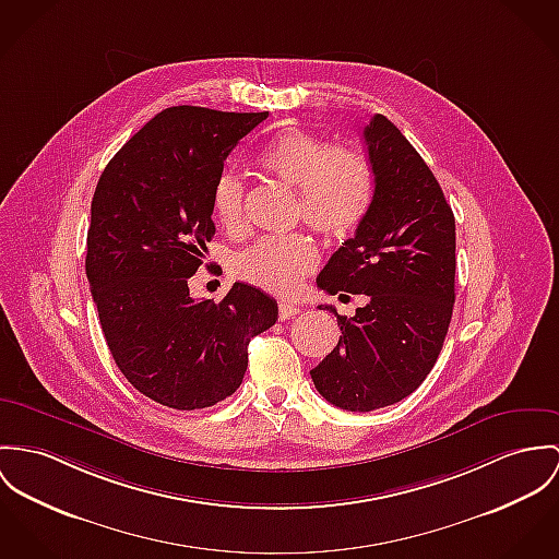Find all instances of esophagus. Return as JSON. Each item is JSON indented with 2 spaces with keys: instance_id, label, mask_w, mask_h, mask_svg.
Listing matches in <instances>:
<instances>
[{
  "instance_id": "esophagus-1",
  "label": "esophagus",
  "mask_w": 559,
  "mask_h": 559,
  "mask_svg": "<svg viewBox=\"0 0 559 559\" xmlns=\"http://www.w3.org/2000/svg\"><path fill=\"white\" fill-rule=\"evenodd\" d=\"M299 313V307L293 304H280V320H288V318H293V316H297Z\"/></svg>"
}]
</instances>
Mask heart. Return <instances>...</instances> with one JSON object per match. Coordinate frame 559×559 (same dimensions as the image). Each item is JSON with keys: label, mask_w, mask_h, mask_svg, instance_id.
Masks as SVG:
<instances>
[{"label": "heart", "mask_w": 559, "mask_h": 559, "mask_svg": "<svg viewBox=\"0 0 559 559\" xmlns=\"http://www.w3.org/2000/svg\"><path fill=\"white\" fill-rule=\"evenodd\" d=\"M264 170L299 188V215L329 239L348 237L362 222L371 201L367 162L346 147H329L322 139L288 130L260 153ZM246 186L239 175L224 173L213 192V209L222 226L243 222ZM318 264V248L301 233L269 235L237 258L241 280L280 297L295 295L305 275Z\"/></svg>", "instance_id": "obj_1"}]
</instances>
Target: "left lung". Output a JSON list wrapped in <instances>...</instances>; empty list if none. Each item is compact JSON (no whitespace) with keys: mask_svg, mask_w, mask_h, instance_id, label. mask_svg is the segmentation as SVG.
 Wrapping results in <instances>:
<instances>
[{"mask_svg":"<svg viewBox=\"0 0 559 559\" xmlns=\"http://www.w3.org/2000/svg\"><path fill=\"white\" fill-rule=\"evenodd\" d=\"M362 139L373 197L355 237L316 282L329 295H365L367 304L353 318L326 305L342 335L309 371L329 404L350 412L397 404L423 384L455 305V215L438 179L384 115L371 117Z\"/></svg>","mask_w":559,"mask_h":559,"instance_id":"8db88e82","label":"left lung"}]
</instances>
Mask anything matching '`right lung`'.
I'll return each mask as SVG.
<instances>
[{
    "label": "right lung",
    "mask_w": 559,
    "mask_h": 559,
    "mask_svg": "<svg viewBox=\"0 0 559 559\" xmlns=\"http://www.w3.org/2000/svg\"><path fill=\"white\" fill-rule=\"evenodd\" d=\"M269 112L170 106L106 164L92 201L85 271L108 350L128 382L175 409L215 406L243 382L248 346L277 304L233 284L213 304L188 280L215 235L213 192L235 145Z\"/></svg>",
    "instance_id": "add662e5"
}]
</instances>
